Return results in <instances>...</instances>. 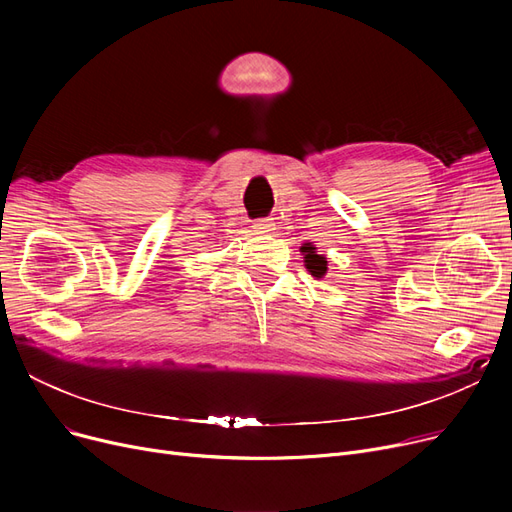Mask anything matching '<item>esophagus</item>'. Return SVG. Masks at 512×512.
Returning a JSON list of instances; mask_svg holds the SVG:
<instances>
[{"label": "esophagus", "mask_w": 512, "mask_h": 512, "mask_svg": "<svg viewBox=\"0 0 512 512\" xmlns=\"http://www.w3.org/2000/svg\"><path fill=\"white\" fill-rule=\"evenodd\" d=\"M276 224L272 222V220H267V218H263V220H257L255 224H253V230L257 232V234H263V236H267V234H272L276 228H274Z\"/></svg>", "instance_id": "esophagus-1"}]
</instances>
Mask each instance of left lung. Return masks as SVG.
Segmentation results:
<instances>
[{
    "instance_id": "1",
    "label": "left lung",
    "mask_w": 512,
    "mask_h": 512,
    "mask_svg": "<svg viewBox=\"0 0 512 512\" xmlns=\"http://www.w3.org/2000/svg\"><path fill=\"white\" fill-rule=\"evenodd\" d=\"M301 253L305 255V267L307 272L313 276V278H324L328 274V259L324 255L317 253V247L313 245V242H305V245L301 247Z\"/></svg>"
}]
</instances>
